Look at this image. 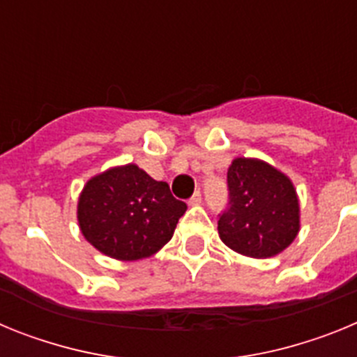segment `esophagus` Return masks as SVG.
Returning <instances> with one entry per match:
<instances>
[{"instance_id":"obj_1","label":"esophagus","mask_w":357,"mask_h":357,"mask_svg":"<svg viewBox=\"0 0 357 357\" xmlns=\"http://www.w3.org/2000/svg\"><path fill=\"white\" fill-rule=\"evenodd\" d=\"M188 204H189V206H200V204H202V193H200V191H195V195L189 198Z\"/></svg>"}]
</instances>
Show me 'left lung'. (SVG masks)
Instances as JSON below:
<instances>
[{
	"instance_id": "8db88e82",
	"label": "left lung",
	"mask_w": 357,
	"mask_h": 357,
	"mask_svg": "<svg viewBox=\"0 0 357 357\" xmlns=\"http://www.w3.org/2000/svg\"><path fill=\"white\" fill-rule=\"evenodd\" d=\"M229 207L218 214V232L227 247L266 259L289 247L301 230L295 185L272 164L238 157L227 172Z\"/></svg>"
}]
</instances>
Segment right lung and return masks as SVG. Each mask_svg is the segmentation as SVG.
I'll return each mask as SVG.
<instances>
[{"label":"right lung","mask_w":357,"mask_h":357,"mask_svg":"<svg viewBox=\"0 0 357 357\" xmlns=\"http://www.w3.org/2000/svg\"><path fill=\"white\" fill-rule=\"evenodd\" d=\"M188 206L166 182H157L135 164L93 176L78 198V225L96 250L119 261H137L172 239Z\"/></svg>","instance_id":"add662e5"}]
</instances>
